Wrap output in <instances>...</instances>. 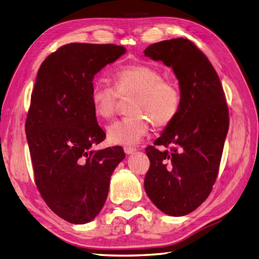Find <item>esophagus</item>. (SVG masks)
<instances>
[{
	"instance_id": "1",
	"label": "esophagus",
	"mask_w": 259,
	"mask_h": 259,
	"mask_svg": "<svg viewBox=\"0 0 259 259\" xmlns=\"http://www.w3.org/2000/svg\"><path fill=\"white\" fill-rule=\"evenodd\" d=\"M123 151L125 154H132V153H135L137 149L134 147H123Z\"/></svg>"
}]
</instances>
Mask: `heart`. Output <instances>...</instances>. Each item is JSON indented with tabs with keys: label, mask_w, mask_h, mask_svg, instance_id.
I'll list each match as a JSON object with an SVG mask.
<instances>
[{
	"label": "heart",
	"mask_w": 259,
	"mask_h": 259,
	"mask_svg": "<svg viewBox=\"0 0 259 259\" xmlns=\"http://www.w3.org/2000/svg\"><path fill=\"white\" fill-rule=\"evenodd\" d=\"M115 88L96 81L91 91V103L95 115L109 119L115 115L121 98H130L131 114L108 125L110 142L137 144L150 129L165 127L176 117L181 107V91L171 79L163 78L161 71L147 64H129L114 75Z\"/></svg>",
	"instance_id": "1"
}]
</instances>
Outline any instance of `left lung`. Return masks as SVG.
<instances>
[{
  "instance_id": "8db88e82",
  "label": "left lung",
  "mask_w": 259,
  "mask_h": 259,
  "mask_svg": "<svg viewBox=\"0 0 259 259\" xmlns=\"http://www.w3.org/2000/svg\"><path fill=\"white\" fill-rule=\"evenodd\" d=\"M144 56L173 69L182 97L176 117L145 148L144 189L164 213L181 217L196 210L215 183L229 130L227 99L211 62L188 39L153 44ZM155 145L171 149L160 151Z\"/></svg>"
}]
</instances>
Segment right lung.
I'll use <instances>...</instances> for the list:
<instances>
[{
	"instance_id": "1",
	"label": "right lung",
	"mask_w": 259,
	"mask_h": 259,
	"mask_svg": "<svg viewBox=\"0 0 259 259\" xmlns=\"http://www.w3.org/2000/svg\"><path fill=\"white\" fill-rule=\"evenodd\" d=\"M124 52L112 44H68L38 71L25 123L35 184L70 223H88L101 212L112 171L125 156L119 145L92 150L106 134L91 103L94 75Z\"/></svg>"
}]
</instances>
